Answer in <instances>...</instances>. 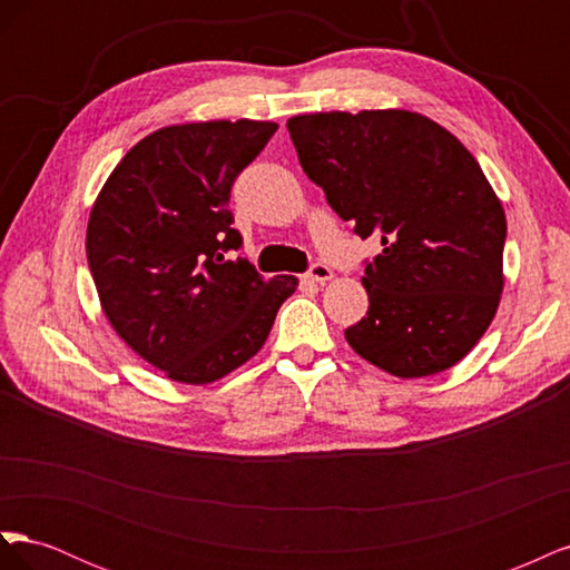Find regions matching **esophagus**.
Listing matches in <instances>:
<instances>
[{
	"label": "esophagus",
	"mask_w": 570,
	"mask_h": 570,
	"mask_svg": "<svg viewBox=\"0 0 570 570\" xmlns=\"http://www.w3.org/2000/svg\"><path fill=\"white\" fill-rule=\"evenodd\" d=\"M333 278V271H331V266H325V264H321V262H316L312 268H308V273H306V281H312V283H327Z\"/></svg>",
	"instance_id": "34e87169"
}]
</instances>
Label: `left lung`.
Masks as SVG:
<instances>
[{
	"mask_svg": "<svg viewBox=\"0 0 570 570\" xmlns=\"http://www.w3.org/2000/svg\"><path fill=\"white\" fill-rule=\"evenodd\" d=\"M308 180L383 252L366 264L368 312L350 347L396 377L435 375L469 354L502 297L507 216L473 154L404 109L287 120Z\"/></svg>",
	"mask_w": 570,
	"mask_h": 570,
	"instance_id": "8db88e82",
	"label": "left lung"
}]
</instances>
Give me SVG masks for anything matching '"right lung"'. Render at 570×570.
I'll return each instance as SVG.
<instances>
[{"instance_id":"obj_1","label":"right lung","mask_w":570,"mask_h":570,"mask_svg":"<svg viewBox=\"0 0 570 570\" xmlns=\"http://www.w3.org/2000/svg\"><path fill=\"white\" fill-rule=\"evenodd\" d=\"M278 130L271 120L168 126L137 142L101 187L88 264L101 308L166 377L206 385L243 366L271 333L295 275L264 281L230 223V187Z\"/></svg>"}]
</instances>
